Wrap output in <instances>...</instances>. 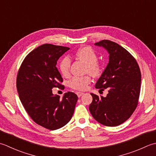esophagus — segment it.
<instances>
[{
  "instance_id": "34e87169",
  "label": "esophagus",
  "mask_w": 156,
  "mask_h": 156,
  "mask_svg": "<svg viewBox=\"0 0 156 156\" xmlns=\"http://www.w3.org/2000/svg\"><path fill=\"white\" fill-rule=\"evenodd\" d=\"M84 93H82V92H76V94H77L78 97H80Z\"/></svg>"
}]
</instances>
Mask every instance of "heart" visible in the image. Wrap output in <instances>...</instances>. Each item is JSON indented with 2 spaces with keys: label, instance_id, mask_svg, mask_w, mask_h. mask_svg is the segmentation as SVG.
<instances>
[{
  "label": "heart",
  "instance_id": "b5f03b06",
  "mask_svg": "<svg viewBox=\"0 0 156 156\" xmlns=\"http://www.w3.org/2000/svg\"><path fill=\"white\" fill-rule=\"evenodd\" d=\"M78 59L83 62L87 66L86 72L94 76L97 77L101 75L102 72V68L100 64L97 62L98 57L97 53L92 48L88 47H82L78 49L75 54ZM71 61L69 58L66 57L60 61L59 68L62 74L64 76H68L69 74ZM91 82L90 76H85L84 77H74L69 81V87L75 90H84Z\"/></svg>",
  "mask_w": 156,
  "mask_h": 156
}]
</instances>
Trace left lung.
Segmentation results:
<instances>
[{
	"mask_svg": "<svg viewBox=\"0 0 156 156\" xmlns=\"http://www.w3.org/2000/svg\"><path fill=\"white\" fill-rule=\"evenodd\" d=\"M108 51L109 63L95 84L96 88L108 90L105 97L90 93L93 101L89 111L104 126H116L129 119L137 105L141 74L136 59L120 45L108 40L94 43Z\"/></svg>",
	"mask_w": 156,
	"mask_h": 156,
	"instance_id": "8db88e82",
	"label": "left lung"
}]
</instances>
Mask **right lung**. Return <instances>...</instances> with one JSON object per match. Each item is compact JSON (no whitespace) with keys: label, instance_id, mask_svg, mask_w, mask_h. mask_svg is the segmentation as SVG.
<instances>
[{"label":"right lung","instance_id":"right-lung-1","mask_svg":"<svg viewBox=\"0 0 156 156\" xmlns=\"http://www.w3.org/2000/svg\"><path fill=\"white\" fill-rule=\"evenodd\" d=\"M69 49L51 44L40 46L25 57L17 73V89L26 111L36 124L51 130L69 122L78 101L72 92L66 93L60 99L52 91L54 87L64 88L56 65Z\"/></svg>","mask_w":156,"mask_h":156}]
</instances>
